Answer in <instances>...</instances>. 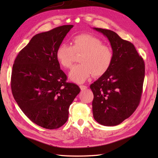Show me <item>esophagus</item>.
<instances>
[{"label":"esophagus","mask_w":158,"mask_h":158,"mask_svg":"<svg viewBox=\"0 0 158 158\" xmlns=\"http://www.w3.org/2000/svg\"><path fill=\"white\" fill-rule=\"evenodd\" d=\"M87 88V86H85V85H80V89H81V90H85V89H86Z\"/></svg>","instance_id":"obj_1"}]
</instances>
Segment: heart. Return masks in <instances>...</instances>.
Instances as JSON below:
<instances>
[{"label":"heart","instance_id":"1","mask_svg":"<svg viewBox=\"0 0 158 158\" xmlns=\"http://www.w3.org/2000/svg\"><path fill=\"white\" fill-rule=\"evenodd\" d=\"M73 45L60 44L56 49V57L64 68L69 69L75 61L77 54H82L80 64L69 73L71 81L81 83L93 74L100 77L108 71L113 60V53L109 46L103 45L101 39L90 34H79L74 36Z\"/></svg>","mask_w":158,"mask_h":158}]
</instances>
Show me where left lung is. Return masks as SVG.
Here are the masks:
<instances>
[{"label": "left lung", "mask_w": 158, "mask_h": 158, "mask_svg": "<svg viewBox=\"0 0 158 158\" xmlns=\"http://www.w3.org/2000/svg\"><path fill=\"white\" fill-rule=\"evenodd\" d=\"M111 45L112 64L105 75L90 85L94 94V118L106 126H117L132 115L141 98L145 62L132 43L110 30L94 28Z\"/></svg>", "instance_id": "left-lung-1"}]
</instances>
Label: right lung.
Wrapping results in <instances>:
<instances>
[{"instance_id":"add662e5","label":"right lung","mask_w":158,"mask_h":158,"mask_svg":"<svg viewBox=\"0 0 158 158\" xmlns=\"http://www.w3.org/2000/svg\"><path fill=\"white\" fill-rule=\"evenodd\" d=\"M73 25H64L35 35L17 56L13 66V96L33 123L46 129L61 127L69 118L70 105L79 87L67 83L56 57Z\"/></svg>"}]
</instances>
